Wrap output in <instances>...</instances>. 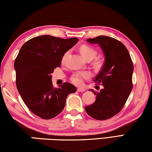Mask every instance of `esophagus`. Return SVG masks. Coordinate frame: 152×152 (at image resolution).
<instances>
[{"label": "esophagus", "mask_w": 152, "mask_h": 152, "mask_svg": "<svg viewBox=\"0 0 152 152\" xmlns=\"http://www.w3.org/2000/svg\"><path fill=\"white\" fill-rule=\"evenodd\" d=\"M77 91H78V92H84V91H85V89L78 88H77Z\"/></svg>", "instance_id": "esophagus-1"}]
</instances>
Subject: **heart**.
I'll list each match as a JSON object with an SVG mask.
<instances>
[{
  "mask_svg": "<svg viewBox=\"0 0 152 152\" xmlns=\"http://www.w3.org/2000/svg\"><path fill=\"white\" fill-rule=\"evenodd\" d=\"M80 51L82 56L86 60H92L96 55V51L93 48H92L88 45H81L80 47ZM67 54H68V53H66L64 54L62 58V61H64V60H65ZM102 63L103 62L101 60H96L95 61V66H96V68H101L102 65ZM90 77H91V74L88 72H74L72 75L70 80L74 84H76V85L80 86L83 84L84 79H88Z\"/></svg>",
  "mask_w": 152,
  "mask_h": 152,
  "instance_id": "obj_1",
  "label": "heart"
}]
</instances>
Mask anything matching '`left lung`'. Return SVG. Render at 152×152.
I'll list each match as a JSON object with an SVG mask.
<instances>
[{"label": "left lung", "instance_id": "left-lung-1", "mask_svg": "<svg viewBox=\"0 0 152 152\" xmlns=\"http://www.w3.org/2000/svg\"><path fill=\"white\" fill-rule=\"evenodd\" d=\"M86 41L100 45L105 60L94 78V82L101 84L103 88L99 92L91 90L96 98L85 110L94 119L106 120L121 111L132 92L133 62L127 49L115 38L100 35Z\"/></svg>", "mask_w": 152, "mask_h": 152}]
</instances>
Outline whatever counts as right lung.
I'll return each mask as SVG.
<instances>
[{"label": "right lung", "instance_id": "right-lung-1", "mask_svg": "<svg viewBox=\"0 0 152 152\" xmlns=\"http://www.w3.org/2000/svg\"><path fill=\"white\" fill-rule=\"evenodd\" d=\"M78 42L76 37L38 36L25 42L15 59L18 91L28 109L42 119H50L60 114L68 94L76 91V86L68 82L53 87L51 74Z\"/></svg>", "mask_w": 152, "mask_h": 152}]
</instances>
